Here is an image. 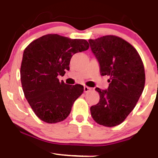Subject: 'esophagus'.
I'll return each instance as SVG.
<instances>
[{
	"mask_svg": "<svg viewBox=\"0 0 158 158\" xmlns=\"http://www.w3.org/2000/svg\"><path fill=\"white\" fill-rule=\"evenodd\" d=\"M83 89H84V92H90L91 90H92V88H90V87H88V86H84V88H83Z\"/></svg>",
	"mask_w": 158,
	"mask_h": 158,
	"instance_id": "esophagus-1",
	"label": "esophagus"
}]
</instances>
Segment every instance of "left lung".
Listing matches in <instances>:
<instances>
[{
	"label": "left lung",
	"instance_id": "1",
	"mask_svg": "<svg viewBox=\"0 0 158 158\" xmlns=\"http://www.w3.org/2000/svg\"><path fill=\"white\" fill-rule=\"evenodd\" d=\"M89 42L101 75L109 77L106 90L95 89L100 101L91 106V114L100 125L115 127L130 114L142 94L146 81L143 64L134 46L115 35L89 39Z\"/></svg>",
	"mask_w": 158,
	"mask_h": 158
}]
</instances>
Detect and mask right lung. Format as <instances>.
<instances>
[{
	"instance_id": "right-lung-1",
	"label": "right lung",
	"mask_w": 158,
	"mask_h": 158,
	"mask_svg": "<svg viewBox=\"0 0 158 158\" xmlns=\"http://www.w3.org/2000/svg\"><path fill=\"white\" fill-rule=\"evenodd\" d=\"M83 39L48 34L33 40L23 51L20 81L24 95L38 118L48 123L63 121L70 114L74 102L83 92L81 84L59 81L69 70L72 55L86 51Z\"/></svg>"
}]
</instances>
